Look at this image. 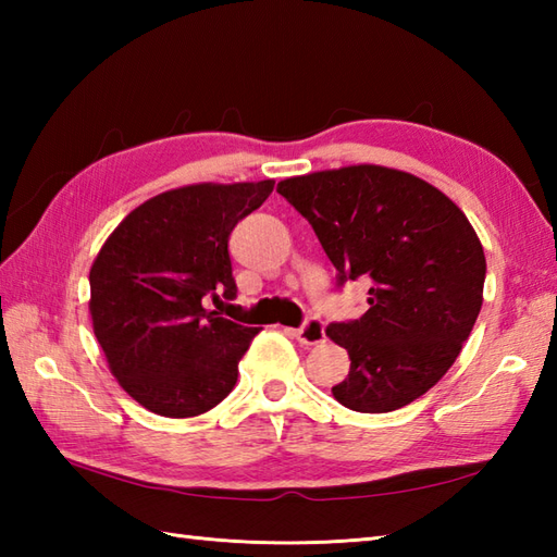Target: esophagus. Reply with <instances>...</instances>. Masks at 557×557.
<instances>
[{"label":"esophagus","mask_w":557,"mask_h":557,"mask_svg":"<svg viewBox=\"0 0 557 557\" xmlns=\"http://www.w3.org/2000/svg\"><path fill=\"white\" fill-rule=\"evenodd\" d=\"M289 335L294 339H299L306 347L321 345V342H325V323L321 321V318H309V321H306L301 327L289 330Z\"/></svg>","instance_id":"34e87169"}]
</instances>
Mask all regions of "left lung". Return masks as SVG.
Returning <instances> with one entry per match:
<instances>
[{
  "instance_id": "8db88e82",
  "label": "left lung",
  "mask_w": 557,
  "mask_h": 557,
  "mask_svg": "<svg viewBox=\"0 0 557 557\" xmlns=\"http://www.w3.org/2000/svg\"><path fill=\"white\" fill-rule=\"evenodd\" d=\"M277 194L309 220L337 287L371 282L369 311L325 330L351 359L335 399L385 413L429 393L483 304L486 256L465 212L419 176L377 164L292 176Z\"/></svg>"
}]
</instances>
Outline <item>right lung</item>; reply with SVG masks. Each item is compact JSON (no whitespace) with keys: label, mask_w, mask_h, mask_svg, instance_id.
<instances>
[{"label":"right lung","mask_w":557,"mask_h":557,"mask_svg":"<svg viewBox=\"0 0 557 557\" xmlns=\"http://www.w3.org/2000/svg\"><path fill=\"white\" fill-rule=\"evenodd\" d=\"M275 182L194 184L146 200L90 268L92 330L112 375L140 407L198 417L227 397L260 327L206 301L234 299L230 234Z\"/></svg>","instance_id":"obj_1"}]
</instances>
